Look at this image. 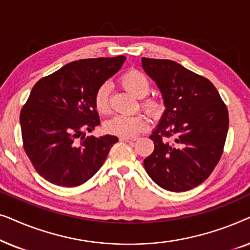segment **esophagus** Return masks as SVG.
Segmentation results:
<instances>
[{"label":"esophagus","instance_id":"34e87169","mask_svg":"<svg viewBox=\"0 0 250 250\" xmlns=\"http://www.w3.org/2000/svg\"><path fill=\"white\" fill-rule=\"evenodd\" d=\"M121 141H123V142H133V141H135V138H125V136H121Z\"/></svg>","mask_w":250,"mask_h":250}]
</instances>
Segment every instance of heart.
I'll use <instances>...</instances> for the list:
<instances>
[{
	"label": "heart",
	"instance_id": "heart-1",
	"mask_svg": "<svg viewBox=\"0 0 250 250\" xmlns=\"http://www.w3.org/2000/svg\"><path fill=\"white\" fill-rule=\"evenodd\" d=\"M121 82L126 90L131 92L138 98H143L149 93L150 82L142 71L131 69L122 75ZM109 92L110 86L108 83H104L98 87L94 94V105L98 112L100 114H108L110 109L109 104ZM143 108L151 114H157L160 109V104L156 100H146L142 104ZM149 126L148 118L143 115L125 116L116 115L109 121L104 123V131L109 134L117 136H125V138H133L146 131Z\"/></svg>",
	"mask_w": 250,
	"mask_h": 250
}]
</instances>
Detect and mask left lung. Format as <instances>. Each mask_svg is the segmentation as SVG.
Segmentation results:
<instances>
[{
    "label": "left lung",
    "mask_w": 250,
    "mask_h": 250,
    "mask_svg": "<svg viewBox=\"0 0 250 250\" xmlns=\"http://www.w3.org/2000/svg\"><path fill=\"white\" fill-rule=\"evenodd\" d=\"M142 68L156 82L165 104L150 135L155 149L143 165L163 189H193L210 175L223 153L227 105L209 80L175 61L142 58Z\"/></svg>",
    "instance_id": "8db88e82"
}]
</instances>
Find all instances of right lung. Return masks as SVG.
Returning a JSON list of instances; mask_svg holds the SVG:
<instances>
[{
  "instance_id": "1",
  "label": "right lung",
  "mask_w": 250,
  "mask_h": 250,
  "mask_svg": "<svg viewBox=\"0 0 250 250\" xmlns=\"http://www.w3.org/2000/svg\"><path fill=\"white\" fill-rule=\"evenodd\" d=\"M124 56L64 64L34 85L20 111L22 143L34 168L50 183L77 187L100 169L114 135L85 136L100 125L94 105L98 87L117 73Z\"/></svg>"
}]
</instances>
